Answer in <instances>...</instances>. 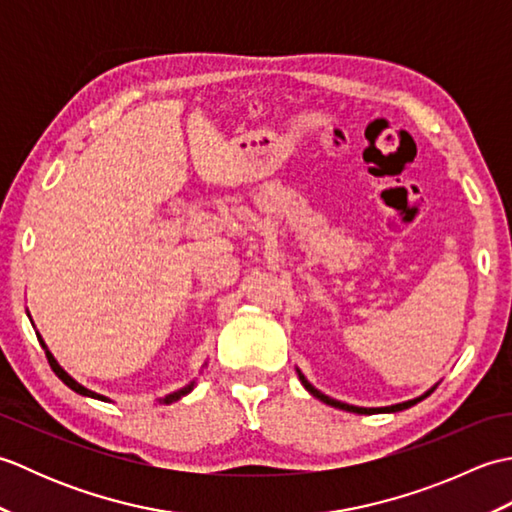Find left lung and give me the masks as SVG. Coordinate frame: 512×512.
<instances>
[{
	"instance_id": "obj_1",
	"label": "left lung",
	"mask_w": 512,
	"mask_h": 512,
	"mask_svg": "<svg viewBox=\"0 0 512 512\" xmlns=\"http://www.w3.org/2000/svg\"><path fill=\"white\" fill-rule=\"evenodd\" d=\"M299 378H301V383H303V387H306L310 394L314 396V398H319V400H323L325 405H330V407H336V409H343V411H352V413H376V411H385V413H391V411H402V409H409L411 405H416V402H420L424 396H429V394H424V396H420V398H416V400H407V402H400V405H391V407H380V409H365V407H354V405H345V402H341V400H334V398H330V396H325V394H321L319 389H314L306 378H303V374L299 372Z\"/></svg>"
}]
</instances>
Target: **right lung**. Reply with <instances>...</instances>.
<instances>
[{
	"label": "right lung",
	"mask_w": 512,
	"mask_h": 512,
	"mask_svg": "<svg viewBox=\"0 0 512 512\" xmlns=\"http://www.w3.org/2000/svg\"><path fill=\"white\" fill-rule=\"evenodd\" d=\"M46 356H48V363H50V367H52V372L54 374H57L61 380H63V383L65 385H68L70 389H74L76 391V394H81V396H90V398H99V400H110V398H105V396H101V394H94V391H90V389H85L83 385H79V383H76V380H72L68 374H65L63 372V369L57 365V361H54V358H52V354L50 352H46ZM191 387L193 385H189V387H184V389H180V391H173V394H169L165 400H162V402H165V405H171V402H176V400H180L184 394H189V391H191Z\"/></svg>",
	"instance_id": "obj_1"
}]
</instances>
